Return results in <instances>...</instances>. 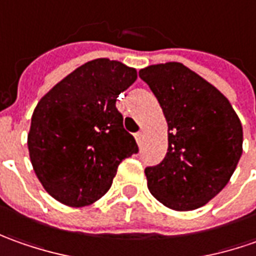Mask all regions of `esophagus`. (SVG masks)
<instances>
[{
    "label": "esophagus",
    "instance_id": "obj_1",
    "mask_svg": "<svg viewBox=\"0 0 256 256\" xmlns=\"http://www.w3.org/2000/svg\"><path fill=\"white\" fill-rule=\"evenodd\" d=\"M134 137H136V142L140 144L142 143V140H143V132H138V133H136L134 134Z\"/></svg>",
    "mask_w": 256,
    "mask_h": 256
}]
</instances>
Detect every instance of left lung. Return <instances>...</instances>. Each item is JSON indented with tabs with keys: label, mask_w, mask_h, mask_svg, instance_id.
Here are the masks:
<instances>
[{
	"label": "left lung",
	"mask_w": 256,
	"mask_h": 256,
	"mask_svg": "<svg viewBox=\"0 0 256 256\" xmlns=\"http://www.w3.org/2000/svg\"><path fill=\"white\" fill-rule=\"evenodd\" d=\"M163 109L168 148L146 167L153 197L176 211L206 206L224 188L242 154V126L231 103L206 79L178 62L138 72Z\"/></svg>",
	"instance_id": "left-lung-1"
}]
</instances>
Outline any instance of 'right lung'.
Listing matches in <instances>:
<instances>
[{
    "instance_id": "1",
    "label": "right lung",
    "mask_w": 256,
    "mask_h": 256,
    "mask_svg": "<svg viewBox=\"0 0 256 256\" xmlns=\"http://www.w3.org/2000/svg\"><path fill=\"white\" fill-rule=\"evenodd\" d=\"M137 72L94 59L55 84L36 104L28 134L32 167L59 202L84 207L110 188L119 164L138 147L123 128L116 99Z\"/></svg>"
}]
</instances>
